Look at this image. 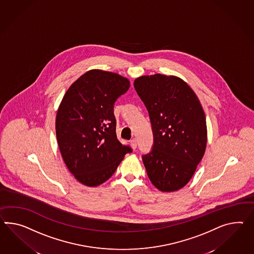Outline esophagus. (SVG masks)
Segmentation results:
<instances>
[{
    "label": "esophagus",
    "instance_id": "obj_1",
    "mask_svg": "<svg viewBox=\"0 0 254 254\" xmlns=\"http://www.w3.org/2000/svg\"><path fill=\"white\" fill-rule=\"evenodd\" d=\"M130 145H131V147L133 148V149H135L137 147V141L136 139H132V140H130Z\"/></svg>",
    "mask_w": 254,
    "mask_h": 254
}]
</instances>
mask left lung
<instances>
[{"label":"left lung","instance_id":"1","mask_svg":"<svg viewBox=\"0 0 254 254\" xmlns=\"http://www.w3.org/2000/svg\"><path fill=\"white\" fill-rule=\"evenodd\" d=\"M134 88L149 113L153 149L143 162L153 185L170 192L183 188L202 160L207 142L204 111L182 79L156 73L134 80Z\"/></svg>","mask_w":254,"mask_h":254}]
</instances>
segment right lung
I'll list each match as a JSON object with an SVG mask.
<instances>
[{"instance_id": "1", "label": "right lung", "mask_w": 254, "mask_h": 254, "mask_svg": "<svg viewBox=\"0 0 254 254\" xmlns=\"http://www.w3.org/2000/svg\"><path fill=\"white\" fill-rule=\"evenodd\" d=\"M130 87L115 72L90 70L66 91L56 116L59 148L69 171L82 184L108 181L131 152L118 140L114 103Z\"/></svg>"}]
</instances>
